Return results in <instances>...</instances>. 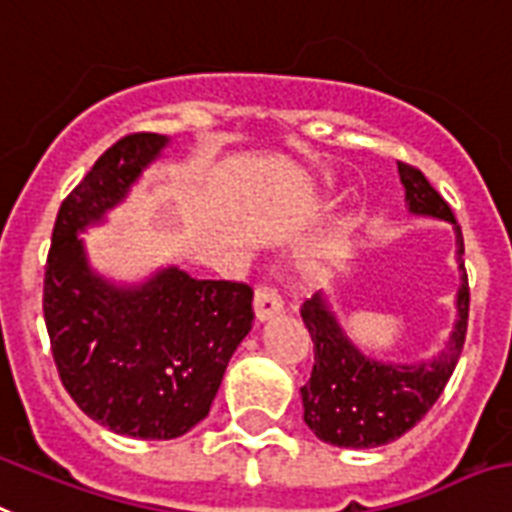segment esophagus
I'll return each mask as SVG.
<instances>
[{"label": "esophagus", "instance_id": "34e87169", "mask_svg": "<svg viewBox=\"0 0 512 512\" xmlns=\"http://www.w3.org/2000/svg\"><path fill=\"white\" fill-rule=\"evenodd\" d=\"M284 310V299L278 297L273 286H257L255 289V315L257 321H268L276 313Z\"/></svg>", "mask_w": 512, "mask_h": 512}]
</instances>
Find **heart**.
<instances>
[{"label":"heart","mask_w":512,"mask_h":512,"mask_svg":"<svg viewBox=\"0 0 512 512\" xmlns=\"http://www.w3.org/2000/svg\"><path fill=\"white\" fill-rule=\"evenodd\" d=\"M347 228H350V223H342V226L336 228L334 231V236H331V239H328V244L326 247L321 249V252H318V260H326V257H331V252H334V247L339 242H342L344 239V234H347Z\"/></svg>","instance_id":"b5f03b06"}]
</instances>
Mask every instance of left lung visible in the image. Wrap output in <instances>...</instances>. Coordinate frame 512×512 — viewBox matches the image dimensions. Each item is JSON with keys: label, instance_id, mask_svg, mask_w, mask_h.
<instances>
[{"label": "left lung", "instance_id": "obj_1", "mask_svg": "<svg viewBox=\"0 0 512 512\" xmlns=\"http://www.w3.org/2000/svg\"><path fill=\"white\" fill-rule=\"evenodd\" d=\"M397 168L405 186L407 210L413 215L450 220L455 226L458 265L463 270V284L458 289V321L444 350L426 363H381L357 350L321 294L307 299L299 313L313 336L315 363L310 381L299 389V394L310 431L321 442L334 447L368 450L394 442L413 429L442 397L444 386L460 360L468 331L471 292L463 265V234L455 213L421 170L407 162H397Z\"/></svg>", "mask_w": 512, "mask_h": 512}]
</instances>
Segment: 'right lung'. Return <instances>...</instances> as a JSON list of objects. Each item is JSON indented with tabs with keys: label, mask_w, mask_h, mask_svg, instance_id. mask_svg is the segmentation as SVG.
<instances>
[{
	"label": "right lung",
	"mask_w": 512,
	"mask_h": 512,
	"mask_svg": "<svg viewBox=\"0 0 512 512\" xmlns=\"http://www.w3.org/2000/svg\"><path fill=\"white\" fill-rule=\"evenodd\" d=\"M168 144L115 141L62 199L44 270V321L62 386L91 421L134 439H176L213 405L228 360L252 328V289L162 268L139 286L94 273L81 234L123 202Z\"/></svg>",
	"instance_id": "right-lung-1"
}]
</instances>
